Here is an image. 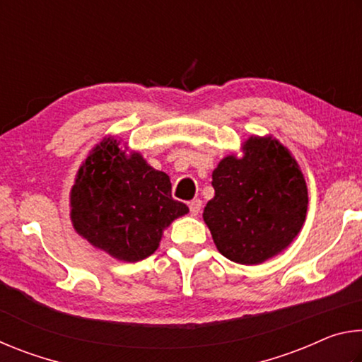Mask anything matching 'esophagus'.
<instances>
[{
	"label": "esophagus",
	"instance_id": "1",
	"mask_svg": "<svg viewBox=\"0 0 362 362\" xmlns=\"http://www.w3.org/2000/svg\"><path fill=\"white\" fill-rule=\"evenodd\" d=\"M189 212H192V216H198V214L201 212V207H203V201H201L199 198H196L193 201H189Z\"/></svg>",
	"mask_w": 362,
	"mask_h": 362
}]
</instances>
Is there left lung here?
<instances>
[{"label":"left lung","mask_w":362,"mask_h":362,"mask_svg":"<svg viewBox=\"0 0 362 362\" xmlns=\"http://www.w3.org/2000/svg\"><path fill=\"white\" fill-rule=\"evenodd\" d=\"M244 156H226L212 173L216 196L204 222L218 252L257 265L292 243L305 222L308 192L302 170L278 140L250 137Z\"/></svg>","instance_id":"1"}]
</instances>
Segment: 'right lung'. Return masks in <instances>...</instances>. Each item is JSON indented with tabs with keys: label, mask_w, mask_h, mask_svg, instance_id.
Wrapping results in <instances>:
<instances>
[{
	"label": "right lung",
	"mask_w": 362,
	"mask_h": 362,
	"mask_svg": "<svg viewBox=\"0 0 362 362\" xmlns=\"http://www.w3.org/2000/svg\"><path fill=\"white\" fill-rule=\"evenodd\" d=\"M170 189L168 174L105 139L78 170L70 194L73 226L115 259L144 260L158 249L163 230L188 212Z\"/></svg>",
	"instance_id": "add662e5"
}]
</instances>
